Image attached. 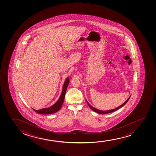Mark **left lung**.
I'll return each mask as SVG.
<instances>
[{
  "label": "left lung",
  "instance_id": "8db88e82",
  "mask_svg": "<svg viewBox=\"0 0 156 156\" xmlns=\"http://www.w3.org/2000/svg\"><path fill=\"white\" fill-rule=\"evenodd\" d=\"M130 97H129V98L127 99L126 101V102L123 103V104H122V105H121V106H119L118 107L116 108L115 109H114L112 110H107V111H101V110H100L97 109H96L95 108L93 107H92V106L90 105L88 102L86 100V102H87V104H88V106L90 107V108L93 111H95L96 112H97V113H99V114H106V113H111V112H114V111H115L119 109V108H120L121 107H122L123 106H124L125 105H126V103H127V101H129V99L130 98Z\"/></svg>",
  "mask_w": 156,
  "mask_h": 156
}]
</instances>
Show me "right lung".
Returning a JSON list of instances; mask_svg holds the SVG:
<instances>
[{
    "instance_id": "obj_1",
    "label": "right lung",
    "mask_w": 156,
    "mask_h": 156,
    "mask_svg": "<svg viewBox=\"0 0 156 156\" xmlns=\"http://www.w3.org/2000/svg\"><path fill=\"white\" fill-rule=\"evenodd\" d=\"M69 83V78L68 77L66 79V80L63 84V86L62 91L61 95H60V97L58 100L54 104V105H52L50 107L47 108H43L41 109L38 110H35L34 109H33L34 110V111L37 113L42 114V115L52 114V113H56L57 111H59L62 107L63 102L64 101L65 94L66 93V88H67Z\"/></svg>"
}]
</instances>
